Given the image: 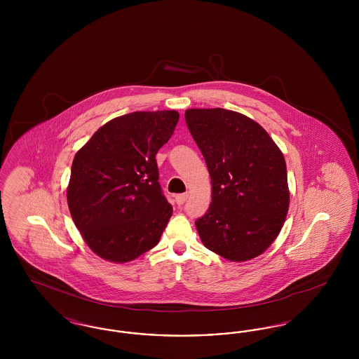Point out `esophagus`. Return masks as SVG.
<instances>
[{"label": "esophagus", "mask_w": 359, "mask_h": 359, "mask_svg": "<svg viewBox=\"0 0 359 359\" xmlns=\"http://www.w3.org/2000/svg\"><path fill=\"white\" fill-rule=\"evenodd\" d=\"M187 199L188 194H179V195L175 196V201H176V203L179 205H184L187 202Z\"/></svg>", "instance_id": "esophagus-1"}]
</instances>
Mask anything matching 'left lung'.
Returning <instances> with one entry per match:
<instances>
[{"instance_id": "obj_1", "label": "left lung", "mask_w": 359, "mask_h": 359, "mask_svg": "<svg viewBox=\"0 0 359 359\" xmlns=\"http://www.w3.org/2000/svg\"><path fill=\"white\" fill-rule=\"evenodd\" d=\"M189 133L211 176V205L196 229L207 249L230 261L265 252L290 207L284 156L262 126L226 109H188Z\"/></svg>"}]
</instances>
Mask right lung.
<instances>
[{
	"label": "right lung",
	"instance_id": "1",
	"mask_svg": "<svg viewBox=\"0 0 359 359\" xmlns=\"http://www.w3.org/2000/svg\"><path fill=\"white\" fill-rule=\"evenodd\" d=\"M177 121L175 110L125 114L75 154L69 212L88 248L104 259L128 262L158 243L172 205L158 183L156 154Z\"/></svg>",
	"mask_w": 359,
	"mask_h": 359
}]
</instances>
